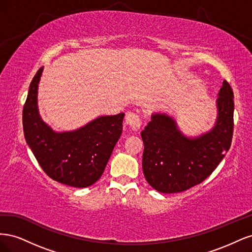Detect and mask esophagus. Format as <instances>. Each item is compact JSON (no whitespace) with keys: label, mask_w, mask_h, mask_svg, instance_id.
<instances>
[{"label":"esophagus","mask_w":252,"mask_h":252,"mask_svg":"<svg viewBox=\"0 0 252 252\" xmlns=\"http://www.w3.org/2000/svg\"><path fill=\"white\" fill-rule=\"evenodd\" d=\"M125 122L127 125L130 126L132 130H138L142 125L141 118L134 112H128L125 117Z\"/></svg>","instance_id":"34e87169"}]
</instances>
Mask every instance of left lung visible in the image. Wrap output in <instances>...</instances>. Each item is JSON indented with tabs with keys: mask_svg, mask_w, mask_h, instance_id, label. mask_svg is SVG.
Returning a JSON list of instances; mask_svg holds the SVG:
<instances>
[{
	"mask_svg": "<svg viewBox=\"0 0 252 252\" xmlns=\"http://www.w3.org/2000/svg\"><path fill=\"white\" fill-rule=\"evenodd\" d=\"M217 106L216 126L194 139L183 135L167 114H152L141 132L143 172L152 188L163 193L185 191L217 168L230 148L233 134V91L226 80L220 89Z\"/></svg>",
	"mask_w": 252,
	"mask_h": 252,
	"instance_id": "obj_1",
	"label": "left lung"
}]
</instances>
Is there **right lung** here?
Here are the masks:
<instances>
[{
    "label": "right lung",
    "instance_id": "add662e5",
    "mask_svg": "<svg viewBox=\"0 0 252 252\" xmlns=\"http://www.w3.org/2000/svg\"><path fill=\"white\" fill-rule=\"evenodd\" d=\"M41 67L23 107L28 146L49 178L67 186L88 187L101 178L123 129L124 113L100 117L78 130L57 133L41 120L36 106Z\"/></svg>",
    "mask_w": 252,
    "mask_h": 252
}]
</instances>
